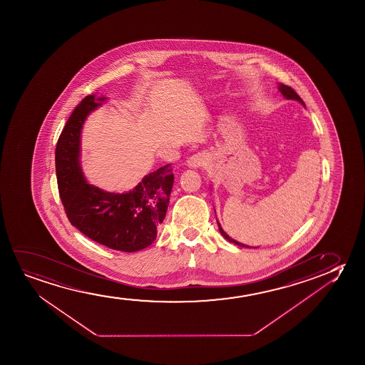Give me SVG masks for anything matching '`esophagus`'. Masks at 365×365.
Segmentation results:
<instances>
[{
	"label": "esophagus",
	"mask_w": 365,
	"mask_h": 365,
	"mask_svg": "<svg viewBox=\"0 0 365 365\" xmlns=\"http://www.w3.org/2000/svg\"><path fill=\"white\" fill-rule=\"evenodd\" d=\"M207 162H208L207 155H203V153H195V155L188 158L187 165L190 168H200V167H205L207 165Z\"/></svg>",
	"instance_id": "34e87169"
}]
</instances>
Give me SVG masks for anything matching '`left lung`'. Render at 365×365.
Masks as SVG:
<instances>
[{
  "mask_svg": "<svg viewBox=\"0 0 365 365\" xmlns=\"http://www.w3.org/2000/svg\"><path fill=\"white\" fill-rule=\"evenodd\" d=\"M278 90L280 91V93L284 96L287 100L298 101V102H300L302 105H304V102H303V100L300 98L299 96H298V93H297V92H295V91L293 90L292 87H289V86H285L283 85V83H279V87H278ZM217 223H218V227H220V235H223L225 240H230V243H235V245H240V247H245V248H250V247H248V245H242V243H240V242H237V240H232L230 235H227L225 230H222V227H220V222H218V220H217Z\"/></svg>",
  "mask_w": 365,
  "mask_h": 365,
  "instance_id": "8db88e82",
  "label": "left lung"
}]
</instances>
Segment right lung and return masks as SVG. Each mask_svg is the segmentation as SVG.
I'll list each match as a JSON object with an SVG mask.
<instances>
[{
  "label": "right lung",
  "instance_id": "add662e5",
  "mask_svg": "<svg viewBox=\"0 0 365 365\" xmlns=\"http://www.w3.org/2000/svg\"><path fill=\"white\" fill-rule=\"evenodd\" d=\"M105 97L86 96L76 107L56 145L58 193L71 225L82 235L120 252L147 248L157 238L173 187L170 165L145 175L127 193H108L88 185L80 167V135L86 117Z\"/></svg>",
  "mask_w": 365,
  "mask_h": 365
}]
</instances>
